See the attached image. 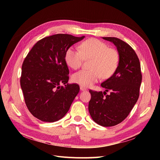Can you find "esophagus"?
Instances as JSON below:
<instances>
[{"label": "esophagus", "mask_w": 160, "mask_h": 160, "mask_svg": "<svg viewBox=\"0 0 160 160\" xmlns=\"http://www.w3.org/2000/svg\"><path fill=\"white\" fill-rule=\"evenodd\" d=\"M80 90L81 91H86L87 90V89L86 88H83V87H82V86H80Z\"/></svg>", "instance_id": "1"}]
</instances>
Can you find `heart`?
Wrapping results in <instances>:
<instances>
[{
	"label": "heart",
	"instance_id": "obj_1",
	"mask_svg": "<svg viewBox=\"0 0 160 160\" xmlns=\"http://www.w3.org/2000/svg\"><path fill=\"white\" fill-rule=\"evenodd\" d=\"M65 60L73 69L80 68L83 60H92L90 71L82 70L74 73L73 82L88 88L102 78L111 77L118 67L119 56L117 50L96 39H89L83 42L80 50L71 47L67 49Z\"/></svg>",
	"mask_w": 160,
	"mask_h": 160
}]
</instances>
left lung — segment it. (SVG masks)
Instances as JSON below:
<instances>
[{
    "label": "left lung",
    "mask_w": 160,
    "mask_h": 160,
    "mask_svg": "<svg viewBox=\"0 0 160 160\" xmlns=\"http://www.w3.org/2000/svg\"><path fill=\"white\" fill-rule=\"evenodd\" d=\"M117 47L119 61L111 77L101 83L106 90H89L91 98L89 112L93 119L102 127H113L127 118L139 95L142 75L139 58L133 49L122 40L112 37L102 38ZM111 91L110 95L106 92Z\"/></svg>",
    "instance_id": "1"
}]
</instances>
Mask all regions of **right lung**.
Masks as SVG:
<instances>
[{"label": "right lung", "instance_id": "right-lung-1", "mask_svg": "<svg viewBox=\"0 0 160 160\" xmlns=\"http://www.w3.org/2000/svg\"><path fill=\"white\" fill-rule=\"evenodd\" d=\"M84 38L63 33L44 38L25 58L21 87L28 110L41 121L53 122L63 118L78 95L79 86L67 83L69 71L65 54Z\"/></svg>", "mask_w": 160, "mask_h": 160}]
</instances>
